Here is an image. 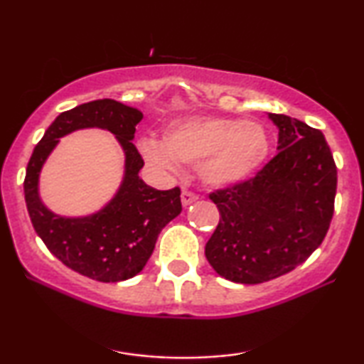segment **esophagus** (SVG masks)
Here are the masks:
<instances>
[{
	"label": "esophagus",
	"instance_id": "34e87169",
	"mask_svg": "<svg viewBox=\"0 0 364 364\" xmlns=\"http://www.w3.org/2000/svg\"><path fill=\"white\" fill-rule=\"evenodd\" d=\"M197 193L192 192V191H183L182 192V205H191V203H193L197 200Z\"/></svg>",
	"mask_w": 364,
	"mask_h": 364
}]
</instances>
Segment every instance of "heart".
<instances>
[{
	"label": "heart",
	"mask_w": 364,
	"mask_h": 364,
	"mask_svg": "<svg viewBox=\"0 0 364 364\" xmlns=\"http://www.w3.org/2000/svg\"><path fill=\"white\" fill-rule=\"evenodd\" d=\"M268 134L260 122L230 117L193 116L178 119L156 139L139 142L142 156L162 167L177 162L198 164L202 181L227 187L245 181L268 156Z\"/></svg>",
	"instance_id": "obj_1"
}]
</instances>
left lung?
Returning a JSON list of instances; mask_svg holds the SVG:
<instances>
[{"label":"left lung","instance_id":"8db88e82","mask_svg":"<svg viewBox=\"0 0 364 364\" xmlns=\"http://www.w3.org/2000/svg\"><path fill=\"white\" fill-rule=\"evenodd\" d=\"M278 152L255 176L208 193L220 220L205 245L213 270L245 285L270 282L301 265L321 245L336 196V164L318 129L285 114Z\"/></svg>","mask_w":364,"mask_h":364}]
</instances>
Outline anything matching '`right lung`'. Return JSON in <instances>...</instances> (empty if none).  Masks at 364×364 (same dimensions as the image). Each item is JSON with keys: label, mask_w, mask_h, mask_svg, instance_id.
<instances>
[{"label": "right lung", "mask_w": 364, "mask_h": 364, "mask_svg": "<svg viewBox=\"0 0 364 364\" xmlns=\"http://www.w3.org/2000/svg\"><path fill=\"white\" fill-rule=\"evenodd\" d=\"M141 121L139 109L114 99L81 104L54 119L28 162L24 198L34 230L64 265L92 280L114 283L136 277L151 258L159 233L182 212L181 188L157 191L139 177L144 161L132 139ZM86 127L107 128L123 146V186L97 214L79 219L56 216L38 198V172L59 136Z\"/></svg>", "instance_id": "obj_1"}]
</instances>
